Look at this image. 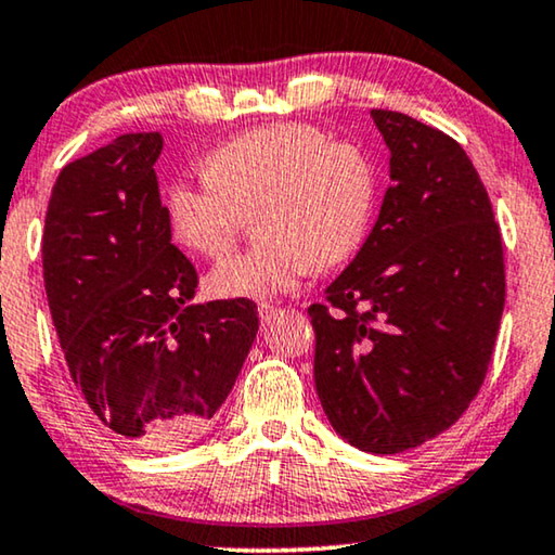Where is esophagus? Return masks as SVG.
<instances>
[{
    "label": "esophagus",
    "mask_w": 555,
    "mask_h": 555,
    "mask_svg": "<svg viewBox=\"0 0 555 555\" xmlns=\"http://www.w3.org/2000/svg\"><path fill=\"white\" fill-rule=\"evenodd\" d=\"M257 313H260V318H262V323H264V325H270L272 321H275L278 315H283V308L270 306V302H260V306H257Z\"/></svg>",
    "instance_id": "1"
}]
</instances>
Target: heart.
Returning <instances> with one entry per match:
<instances>
[{"label": "heart", "mask_w": 555, "mask_h": 555, "mask_svg": "<svg viewBox=\"0 0 555 555\" xmlns=\"http://www.w3.org/2000/svg\"><path fill=\"white\" fill-rule=\"evenodd\" d=\"M202 181L179 179L164 196L181 247L204 260L230 249L242 211L255 207L260 242L219 262L207 280L217 298H272L315 264L331 268L361 247L376 199L369 156L306 124L249 128L222 143Z\"/></svg>", "instance_id": "heart-1"}]
</instances>
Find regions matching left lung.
I'll return each mask as SVG.
<instances>
[{
	"instance_id": "obj_1",
	"label": "left lung",
	"mask_w": 555,
	"mask_h": 555,
	"mask_svg": "<svg viewBox=\"0 0 555 555\" xmlns=\"http://www.w3.org/2000/svg\"><path fill=\"white\" fill-rule=\"evenodd\" d=\"M371 118L391 186L308 313L331 427L361 452L399 454L450 429L480 391L505 306L503 240L457 141L397 111Z\"/></svg>"
}]
</instances>
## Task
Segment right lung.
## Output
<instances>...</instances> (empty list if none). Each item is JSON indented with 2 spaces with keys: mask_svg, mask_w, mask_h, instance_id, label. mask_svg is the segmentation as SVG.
Masks as SVG:
<instances>
[{
  "mask_svg": "<svg viewBox=\"0 0 555 555\" xmlns=\"http://www.w3.org/2000/svg\"><path fill=\"white\" fill-rule=\"evenodd\" d=\"M158 131L67 164L44 215V291L88 412L128 442L179 447L230 397L260 328L253 300L194 302L154 164Z\"/></svg>",
  "mask_w": 555,
  "mask_h": 555,
  "instance_id": "add662e5",
  "label": "right lung"
}]
</instances>
